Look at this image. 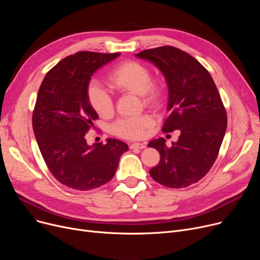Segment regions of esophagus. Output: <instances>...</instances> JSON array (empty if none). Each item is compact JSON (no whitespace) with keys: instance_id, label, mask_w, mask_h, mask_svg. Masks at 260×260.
Wrapping results in <instances>:
<instances>
[{"instance_id":"esophagus-1","label":"esophagus","mask_w":260,"mask_h":260,"mask_svg":"<svg viewBox=\"0 0 260 260\" xmlns=\"http://www.w3.org/2000/svg\"><path fill=\"white\" fill-rule=\"evenodd\" d=\"M145 147V144L144 143H139V142H136V143H132L129 145V148L134 149V148H139V149H142Z\"/></svg>"}]
</instances>
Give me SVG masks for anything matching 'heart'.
Segmentation results:
<instances>
[{
    "label": "heart",
    "mask_w": 260,
    "mask_h": 260,
    "mask_svg": "<svg viewBox=\"0 0 260 260\" xmlns=\"http://www.w3.org/2000/svg\"><path fill=\"white\" fill-rule=\"evenodd\" d=\"M107 85L118 93L139 94L142 103L147 107L160 108L167 98L165 84L152 79V73L144 64L137 61H123L108 73ZM87 100L94 113L102 118L111 117L114 103L99 84H90L87 88ZM153 125L152 118L142 115L134 118L118 120L113 125V133L121 138L138 139L144 136L146 129Z\"/></svg>",
    "instance_id": "b5f03b06"
}]
</instances>
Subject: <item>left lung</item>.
<instances>
[{
  "label": "left lung",
  "mask_w": 260,
  "mask_h": 260,
  "mask_svg": "<svg viewBox=\"0 0 260 260\" xmlns=\"http://www.w3.org/2000/svg\"><path fill=\"white\" fill-rule=\"evenodd\" d=\"M136 56L154 63L166 77L169 116L162 132L180 131L178 141L171 146L165 138L147 144L160 154L149 174L167 187L192 185L209 173L224 137L228 118L220 94L206 68L179 48L161 46Z\"/></svg>",
  "instance_id": "left-lung-1"
}]
</instances>
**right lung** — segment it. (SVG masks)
<instances>
[{"mask_svg":"<svg viewBox=\"0 0 260 260\" xmlns=\"http://www.w3.org/2000/svg\"><path fill=\"white\" fill-rule=\"evenodd\" d=\"M120 52L79 51L46 74L32 113V128L50 173L63 185L78 190L99 187L113 179L126 143L107 139L88 145L85 134L99 117L87 100L91 76Z\"/></svg>","mask_w":260,"mask_h":260,"instance_id":"right-lung-1","label":"right lung"}]
</instances>
